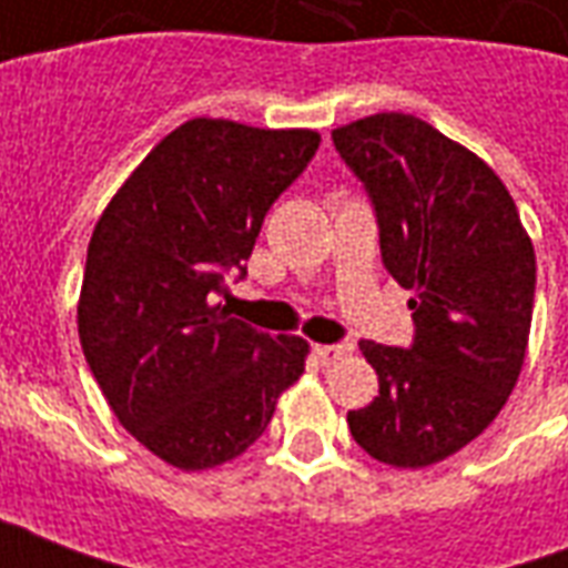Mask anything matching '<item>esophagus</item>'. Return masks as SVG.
I'll list each match as a JSON object with an SVG mask.
<instances>
[{"mask_svg":"<svg viewBox=\"0 0 568 568\" xmlns=\"http://www.w3.org/2000/svg\"><path fill=\"white\" fill-rule=\"evenodd\" d=\"M353 353V344H320L313 346V356L320 358L322 365H334V362H341L344 356Z\"/></svg>","mask_w":568,"mask_h":568,"instance_id":"34e87169","label":"esophagus"}]
</instances>
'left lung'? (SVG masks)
I'll use <instances>...</instances> for the list:
<instances>
[{"label": "left lung", "mask_w": 568, "mask_h": 568, "mask_svg": "<svg viewBox=\"0 0 568 568\" xmlns=\"http://www.w3.org/2000/svg\"><path fill=\"white\" fill-rule=\"evenodd\" d=\"M377 219L383 267L410 288L407 349L362 341L381 395L346 414L395 468L440 463L496 419L520 377L536 252L508 187L477 154L402 112L332 133Z\"/></svg>", "instance_id": "1"}]
</instances>
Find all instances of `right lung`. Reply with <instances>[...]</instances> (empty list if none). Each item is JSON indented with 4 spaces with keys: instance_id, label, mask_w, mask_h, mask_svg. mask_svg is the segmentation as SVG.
Wrapping results in <instances>:
<instances>
[{
    "instance_id": "1",
    "label": "right lung",
    "mask_w": 568,
    "mask_h": 568,
    "mask_svg": "<svg viewBox=\"0 0 568 568\" xmlns=\"http://www.w3.org/2000/svg\"><path fill=\"white\" fill-rule=\"evenodd\" d=\"M316 130L194 118L151 149L93 227L79 301L84 358L142 447L182 471L264 435L307 341L215 304L243 280L264 215L307 170Z\"/></svg>"
}]
</instances>
